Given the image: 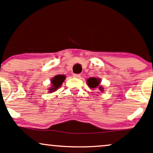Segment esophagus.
<instances>
[{
    "instance_id": "34e87169",
    "label": "esophagus",
    "mask_w": 153,
    "mask_h": 153,
    "mask_svg": "<svg viewBox=\"0 0 153 153\" xmlns=\"http://www.w3.org/2000/svg\"><path fill=\"white\" fill-rule=\"evenodd\" d=\"M73 76L74 77V78H78V79L81 78V75L79 74H73Z\"/></svg>"
}]
</instances>
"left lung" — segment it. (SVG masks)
I'll use <instances>...</instances> for the list:
<instances>
[{"label":"left lung","mask_w":153,"mask_h":153,"mask_svg":"<svg viewBox=\"0 0 153 153\" xmlns=\"http://www.w3.org/2000/svg\"><path fill=\"white\" fill-rule=\"evenodd\" d=\"M100 82H101V79L100 78H94V77L89 78L87 81L88 86L90 88H96L97 87H100ZM99 89L100 91H103V88H102V86H100L99 87Z\"/></svg>","instance_id":"8db88e82"}]
</instances>
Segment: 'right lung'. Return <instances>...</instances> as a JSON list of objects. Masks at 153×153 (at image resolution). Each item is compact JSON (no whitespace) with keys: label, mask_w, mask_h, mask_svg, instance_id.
I'll return each mask as SVG.
<instances>
[{"label":"right lung","mask_w":153,"mask_h":153,"mask_svg":"<svg viewBox=\"0 0 153 153\" xmlns=\"http://www.w3.org/2000/svg\"><path fill=\"white\" fill-rule=\"evenodd\" d=\"M66 76L64 75H56L51 79V87L49 88V92H53L62 86Z\"/></svg>","instance_id":"right-lung-1"}]
</instances>
